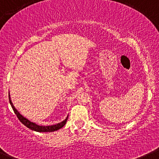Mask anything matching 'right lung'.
Listing matches in <instances>:
<instances>
[{
  "label": "right lung",
  "instance_id": "add662e5",
  "mask_svg": "<svg viewBox=\"0 0 159 159\" xmlns=\"http://www.w3.org/2000/svg\"><path fill=\"white\" fill-rule=\"evenodd\" d=\"M10 94V93H9ZM9 100H10V103L11 105L12 108H13V110L15 112V114L16 115L17 118H19V120L25 126L29 128L31 130H34V131H38V132H53L55 131V130H59V129L62 128L64 125H66V121H67V118L64 120L63 121L60 122V123L57 124V125H50V126H39V125H37L36 124L33 123V122H31L30 121H29L28 119H26L25 118H24L23 116H21L20 113L16 109H15V107L13 106V103H12L11 100H10V97L9 95Z\"/></svg>",
  "mask_w": 159,
  "mask_h": 159
}]
</instances>
